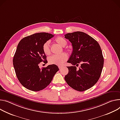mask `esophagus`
Wrapping results in <instances>:
<instances>
[{
	"label": "esophagus",
	"instance_id": "1",
	"mask_svg": "<svg viewBox=\"0 0 120 120\" xmlns=\"http://www.w3.org/2000/svg\"><path fill=\"white\" fill-rule=\"evenodd\" d=\"M58 68H59L60 69H61L62 68H63V66H58Z\"/></svg>",
	"mask_w": 120,
	"mask_h": 120
}]
</instances>
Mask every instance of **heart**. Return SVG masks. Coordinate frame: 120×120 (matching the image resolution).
Instances as JSON below:
<instances>
[{"instance_id":"1","label":"heart","mask_w":120,"mask_h":120,"mask_svg":"<svg viewBox=\"0 0 120 120\" xmlns=\"http://www.w3.org/2000/svg\"><path fill=\"white\" fill-rule=\"evenodd\" d=\"M55 41L58 45L62 47L66 46L67 44V41L62 37H58L55 39ZM42 50L46 55H49L50 53V41H46L42 45ZM68 56L65 52H63L58 55H53L49 58L48 62L50 64L61 66L68 59Z\"/></svg>"}]
</instances>
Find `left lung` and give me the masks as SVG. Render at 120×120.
<instances>
[{"instance_id": "8db88e82", "label": "left lung", "mask_w": 120, "mask_h": 120, "mask_svg": "<svg viewBox=\"0 0 120 120\" xmlns=\"http://www.w3.org/2000/svg\"><path fill=\"white\" fill-rule=\"evenodd\" d=\"M71 42L73 52L68 62V73L64 79L73 89L83 91L93 86L99 79L104 64L101 48L94 39L83 32L64 35ZM81 66L77 68L78 64Z\"/></svg>"}]
</instances>
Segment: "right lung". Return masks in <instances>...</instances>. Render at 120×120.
<instances>
[{"label": "right lung", "mask_w": 120, "mask_h": 120, "mask_svg": "<svg viewBox=\"0 0 120 120\" xmlns=\"http://www.w3.org/2000/svg\"><path fill=\"white\" fill-rule=\"evenodd\" d=\"M53 36L40 32L23 38L19 43L13 64L19 81L28 90L38 91L45 89L59 70L56 65L53 64L41 69L39 68L41 62L47 63L42 45Z\"/></svg>", "instance_id": "right-lung-1"}]
</instances>
